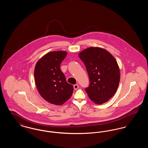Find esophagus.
Instances as JSON below:
<instances>
[{
    "label": "esophagus",
    "instance_id": "34e87169",
    "mask_svg": "<svg viewBox=\"0 0 148 148\" xmlns=\"http://www.w3.org/2000/svg\"><path fill=\"white\" fill-rule=\"evenodd\" d=\"M73 86H74V89L75 90H77V88H79V85L77 84L74 85H73Z\"/></svg>",
    "mask_w": 148,
    "mask_h": 148
}]
</instances>
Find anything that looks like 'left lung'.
Wrapping results in <instances>:
<instances>
[{"label": "left lung", "instance_id": "obj_1", "mask_svg": "<svg viewBox=\"0 0 148 148\" xmlns=\"http://www.w3.org/2000/svg\"><path fill=\"white\" fill-rule=\"evenodd\" d=\"M79 56L89 77L90 84L85 88L89 98L97 104L106 103L113 97L119 84V68L116 59L109 51L99 47L85 49Z\"/></svg>", "mask_w": 148, "mask_h": 148}]
</instances>
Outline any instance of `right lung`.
<instances>
[{
    "label": "right lung",
    "instance_id": "right-lung-1",
    "mask_svg": "<svg viewBox=\"0 0 148 148\" xmlns=\"http://www.w3.org/2000/svg\"><path fill=\"white\" fill-rule=\"evenodd\" d=\"M66 54L64 51L49 52L38 61L34 69L35 84L39 94L46 101L56 106L69 99L74 89L60 68Z\"/></svg>",
    "mask_w": 148,
    "mask_h": 148
}]
</instances>
